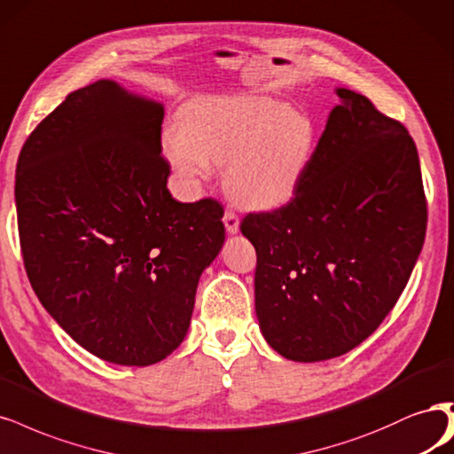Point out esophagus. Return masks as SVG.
Wrapping results in <instances>:
<instances>
[{
    "instance_id": "esophagus-1",
    "label": "esophagus",
    "mask_w": 454,
    "mask_h": 454,
    "mask_svg": "<svg viewBox=\"0 0 454 454\" xmlns=\"http://www.w3.org/2000/svg\"><path fill=\"white\" fill-rule=\"evenodd\" d=\"M223 225H225V229H227L229 234H237L239 229H240L239 215L234 214V212H231V210H227L225 215H223Z\"/></svg>"
}]
</instances>
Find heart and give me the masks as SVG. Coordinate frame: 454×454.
I'll use <instances>...</instances> for the list:
<instances>
[{"label":"heart","mask_w":454,"mask_h":454,"mask_svg":"<svg viewBox=\"0 0 454 454\" xmlns=\"http://www.w3.org/2000/svg\"><path fill=\"white\" fill-rule=\"evenodd\" d=\"M317 129L308 114L257 93L205 96L182 111L163 148L187 182L207 180L225 165V193L239 207L270 212L299 192L316 155Z\"/></svg>","instance_id":"heart-1"}]
</instances>
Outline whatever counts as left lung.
I'll return each instance as SVG.
<instances>
[{"mask_svg":"<svg viewBox=\"0 0 454 454\" xmlns=\"http://www.w3.org/2000/svg\"><path fill=\"white\" fill-rule=\"evenodd\" d=\"M299 192L249 214L255 314L281 356L319 363L364 341L408 284L423 249L427 200L413 138L361 93L336 88Z\"/></svg>","mask_w":454,"mask_h":454,"instance_id":"1","label":"left lung"}]
</instances>
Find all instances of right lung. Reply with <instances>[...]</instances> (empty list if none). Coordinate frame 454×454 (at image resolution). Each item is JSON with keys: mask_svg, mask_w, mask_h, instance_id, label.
<instances>
[{"mask_svg": "<svg viewBox=\"0 0 454 454\" xmlns=\"http://www.w3.org/2000/svg\"><path fill=\"white\" fill-rule=\"evenodd\" d=\"M163 103L101 78L71 91L17 165L19 232L37 299L106 363L150 366L190 331L223 210L178 202L161 158Z\"/></svg>", "mask_w": 454, "mask_h": 454, "instance_id": "right-lung-1", "label": "right lung"}]
</instances>
